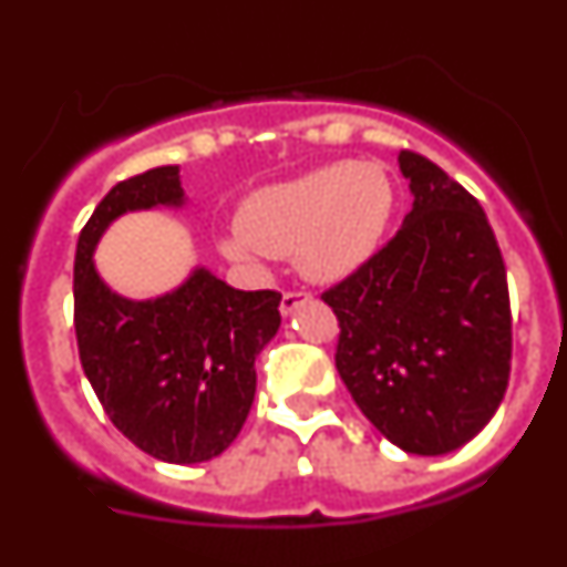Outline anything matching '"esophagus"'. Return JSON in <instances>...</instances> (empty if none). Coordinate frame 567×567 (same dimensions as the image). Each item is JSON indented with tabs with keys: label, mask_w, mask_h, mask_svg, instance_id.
<instances>
[{
	"label": "esophagus",
	"mask_w": 567,
	"mask_h": 567,
	"mask_svg": "<svg viewBox=\"0 0 567 567\" xmlns=\"http://www.w3.org/2000/svg\"><path fill=\"white\" fill-rule=\"evenodd\" d=\"M312 300V295L303 292V289H298V292H284V298H280V315H292L295 309L303 307V303H309Z\"/></svg>",
	"instance_id": "34e87169"
}]
</instances>
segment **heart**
Segmentation results:
<instances>
[{
  "label": "heart",
  "instance_id": "b5f03b06",
  "mask_svg": "<svg viewBox=\"0 0 567 567\" xmlns=\"http://www.w3.org/2000/svg\"><path fill=\"white\" fill-rule=\"evenodd\" d=\"M392 202V184L378 164H329L249 195L224 252L235 260L295 255L309 280H340L372 258Z\"/></svg>",
  "mask_w": 567,
  "mask_h": 567
}]
</instances>
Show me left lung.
<instances>
[{
    "label": "left lung",
    "mask_w": 567,
    "mask_h": 567,
    "mask_svg": "<svg viewBox=\"0 0 567 567\" xmlns=\"http://www.w3.org/2000/svg\"><path fill=\"white\" fill-rule=\"evenodd\" d=\"M414 195L383 249L323 292L334 365L360 412L398 449L449 454L477 437L511 372L505 264L483 207L425 155L403 150Z\"/></svg>",
    "instance_id": "1"
}]
</instances>
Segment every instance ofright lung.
I'll return each instance as SVG.
<instances>
[{"label":"right lung","instance_id":"right-lung-1","mask_svg":"<svg viewBox=\"0 0 567 567\" xmlns=\"http://www.w3.org/2000/svg\"><path fill=\"white\" fill-rule=\"evenodd\" d=\"M178 167L118 182L76 244L73 323L99 403L133 445L164 463H204L238 437L255 400V358L280 327V295L240 292L198 267L162 298L115 295L93 264L104 229L124 213L182 207Z\"/></svg>","mask_w":567,"mask_h":567}]
</instances>
